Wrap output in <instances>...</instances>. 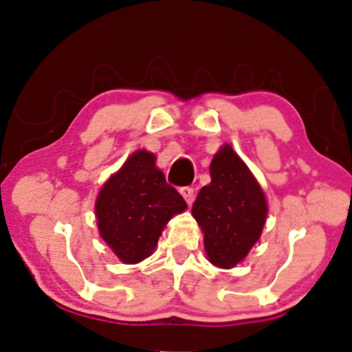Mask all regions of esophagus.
<instances>
[{"label": "esophagus", "mask_w": 352, "mask_h": 352, "mask_svg": "<svg viewBox=\"0 0 352 352\" xmlns=\"http://www.w3.org/2000/svg\"><path fill=\"white\" fill-rule=\"evenodd\" d=\"M181 195L184 197V200L187 201V205H190L194 201V189L192 187H181Z\"/></svg>", "instance_id": "esophagus-1"}]
</instances>
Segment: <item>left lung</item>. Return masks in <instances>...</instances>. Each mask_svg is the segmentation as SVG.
Listing matches in <instances>:
<instances>
[{"mask_svg":"<svg viewBox=\"0 0 352 352\" xmlns=\"http://www.w3.org/2000/svg\"><path fill=\"white\" fill-rule=\"evenodd\" d=\"M210 175L211 182L200 189L192 216L204 232L208 261L230 269L261 237L267 201L256 177L229 144L214 153Z\"/></svg>","mask_w":352,"mask_h":352,"instance_id":"1","label":"left lung"}]
</instances>
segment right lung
Returning <instances> with one entry per match:
<instances>
[{"mask_svg": "<svg viewBox=\"0 0 352 352\" xmlns=\"http://www.w3.org/2000/svg\"><path fill=\"white\" fill-rule=\"evenodd\" d=\"M187 208L155 165V155L136 151L109 177L96 199L100 237L124 264L153 253L168 221Z\"/></svg>", "mask_w": 352, "mask_h": 352, "instance_id": "obj_1", "label": "right lung"}]
</instances>
